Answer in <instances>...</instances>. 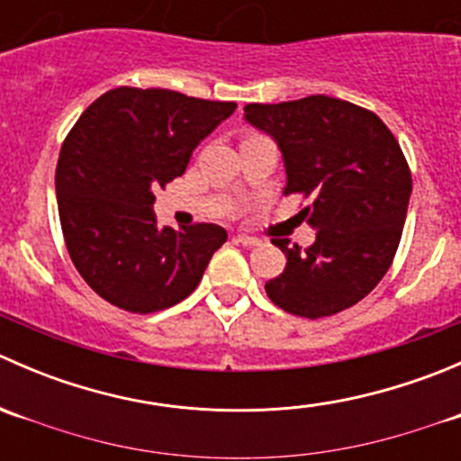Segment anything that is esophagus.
Segmentation results:
<instances>
[{"instance_id":"34e87169","label":"esophagus","mask_w":461,"mask_h":461,"mask_svg":"<svg viewBox=\"0 0 461 461\" xmlns=\"http://www.w3.org/2000/svg\"><path fill=\"white\" fill-rule=\"evenodd\" d=\"M234 243L243 245V248H257V245H260V240L254 239V236H248V234H236Z\"/></svg>"}]
</instances>
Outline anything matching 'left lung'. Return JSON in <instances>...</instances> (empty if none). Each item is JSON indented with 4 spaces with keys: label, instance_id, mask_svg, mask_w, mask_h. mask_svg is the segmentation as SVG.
I'll list each match as a JSON object with an SVG mask.
<instances>
[{
    "label": "left lung",
    "instance_id": "left-lung-1",
    "mask_svg": "<svg viewBox=\"0 0 461 461\" xmlns=\"http://www.w3.org/2000/svg\"><path fill=\"white\" fill-rule=\"evenodd\" d=\"M245 120L278 144L285 196H312L301 213L317 230L308 249L272 240L287 263L265 292L305 319L352 308L384 278L402 240L412 178L397 138L373 111L328 95L248 104Z\"/></svg>",
    "mask_w": 461,
    "mask_h": 461
}]
</instances>
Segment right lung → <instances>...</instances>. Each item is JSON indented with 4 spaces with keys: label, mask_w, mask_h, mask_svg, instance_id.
Masks as SVG:
<instances>
[{
    "label": "right lung",
    "mask_w": 461,
    "mask_h": 461,
    "mask_svg": "<svg viewBox=\"0 0 461 461\" xmlns=\"http://www.w3.org/2000/svg\"><path fill=\"white\" fill-rule=\"evenodd\" d=\"M236 102L167 88H111L80 115L55 171L73 265L95 294L127 312H160L201 283L227 231L212 222L160 227L158 187L185 174L194 149Z\"/></svg>",
    "instance_id": "1"
}]
</instances>
